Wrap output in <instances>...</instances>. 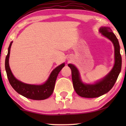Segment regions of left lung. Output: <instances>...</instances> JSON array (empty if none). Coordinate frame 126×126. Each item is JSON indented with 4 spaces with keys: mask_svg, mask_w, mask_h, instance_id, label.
<instances>
[{
    "mask_svg": "<svg viewBox=\"0 0 126 126\" xmlns=\"http://www.w3.org/2000/svg\"><path fill=\"white\" fill-rule=\"evenodd\" d=\"M99 32L113 43L115 47V65L109 74L103 80L94 84H85L82 82L77 69L75 65L68 64L72 70V79L74 89L80 96L86 98L99 97L111 90L116 82L122 68V56L120 46L116 35L110 28L102 27Z\"/></svg>",
    "mask_w": 126,
    "mask_h": 126,
    "instance_id": "left-lung-1",
    "label": "left lung"
}]
</instances>
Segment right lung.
Returning <instances> with one entry per match:
<instances>
[{
    "instance_id": "right-lung-1",
    "label": "right lung",
    "mask_w": 126,
    "mask_h": 126,
    "mask_svg": "<svg viewBox=\"0 0 126 126\" xmlns=\"http://www.w3.org/2000/svg\"><path fill=\"white\" fill-rule=\"evenodd\" d=\"M12 43L13 42L10 43L8 47V53L5 60V68H6L7 76L12 87L18 94L30 99L40 100L49 97L54 91L55 83L58 73L61 71L62 68L65 66V63H62L61 65L54 69L51 73L48 80L46 81L45 83L42 85H36L25 84L15 78L10 68L8 60H9L10 49H11Z\"/></svg>"
}]
</instances>
